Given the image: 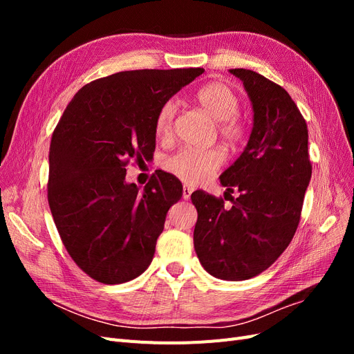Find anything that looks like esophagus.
Returning <instances> with one entry per match:
<instances>
[{
    "label": "esophagus",
    "instance_id": "34e87169",
    "mask_svg": "<svg viewBox=\"0 0 354 354\" xmlns=\"http://www.w3.org/2000/svg\"><path fill=\"white\" fill-rule=\"evenodd\" d=\"M192 192H194V189H192L190 186H187V185H185V186H183V199H185V201L190 199Z\"/></svg>",
    "mask_w": 354,
    "mask_h": 354
}]
</instances>
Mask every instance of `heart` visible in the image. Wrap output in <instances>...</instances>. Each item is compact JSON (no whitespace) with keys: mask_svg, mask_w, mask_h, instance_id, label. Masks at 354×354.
I'll return each instance as SVG.
<instances>
[{"mask_svg":"<svg viewBox=\"0 0 354 354\" xmlns=\"http://www.w3.org/2000/svg\"><path fill=\"white\" fill-rule=\"evenodd\" d=\"M196 100L214 121L218 122V131L226 140L234 143L245 134V125L238 116L241 100L238 93L227 82L214 81L205 84L196 93ZM177 113L176 100H167L156 115L155 130L159 137H169L173 133L174 116ZM224 162V152L218 147L180 149L165 160V168L171 174L190 185L203 183L217 173Z\"/></svg>","mask_w":354,"mask_h":354,"instance_id":"1","label":"heart"}]
</instances>
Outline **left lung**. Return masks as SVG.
<instances>
[{"label":"left lung","instance_id":"1","mask_svg":"<svg viewBox=\"0 0 354 354\" xmlns=\"http://www.w3.org/2000/svg\"><path fill=\"white\" fill-rule=\"evenodd\" d=\"M230 73L243 82L254 113L243 152L220 176L226 194L236 189L241 195L226 209L223 199L192 194L194 245L209 274L245 281L269 269L292 241L312 165L307 124L291 95L254 71Z\"/></svg>","mask_w":354,"mask_h":354}]
</instances>
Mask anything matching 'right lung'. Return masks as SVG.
I'll use <instances>...</instances> for the list:
<instances>
[{"instance_id":"add662e5","label":"right lung","mask_w":354,"mask_h":354,"mask_svg":"<svg viewBox=\"0 0 354 354\" xmlns=\"http://www.w3.org/2000/svg\"><path fill=\"white\" fill-rule=\"evenodd\" d=\"M202 72L142 69L95 80L73 95L53 133V220L72 260L97 282L133 281L152 263L167 212L183 189L160 171L140 192L125 180V165L151 158L160 106Z\"/></svg>"}]
</instances>
